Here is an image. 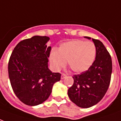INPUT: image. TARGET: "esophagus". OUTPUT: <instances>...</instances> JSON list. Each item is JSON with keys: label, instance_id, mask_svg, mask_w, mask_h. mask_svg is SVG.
I'll use <instances>...</instances> for the list:
<instances>
[{"label": "esophagus", "instance_id": "1", "mask_svg": "<svg viewBox=\"0 0 121 121\" xmlns=\"http://www.w3.org/2000/svg\"><path fill=\"white\" fill-rule=\"evenodd\" d=\"M66 77H67V75H65V73H62V74H61V79H65V78Z\"/></svg>", "mask_w": 121, "mask_h": 121}]
</instances>
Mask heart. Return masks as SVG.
<instances>
[{
	"label": "heart",
	"mask_w": 121,
	"mask_h": 121,
	"mask_svg": "<svg viewBox=\"0 0 121 121\" xmlns=\"http://www.w3.org/2000/svg\"><path fill=\"white\" fill-rule=\"evenodd\" d=\"M96 46L93 42L81 40H71L60 46L58 52L50 54V62L56 70L67 65L73 73L86 72L93 63L96 56Z\"/></svg>",
	"instance_id": "1"
}]
</instances>
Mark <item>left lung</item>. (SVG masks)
<instances>
[{
  "mask_svg": "<svg viewBox=\"0 0 121 121\" xmlns=\"http://www.w3.org/2000/svg\"><path fill=\"white\" fill-rule=\"evenodd\" d=\"M91 39V37H84ZM96 46V58L90 68L80 74L73 75V84L68 90L69 98L81 108L97 104L109 87L112 71L111 56L103 43L92 39Z\"/></svg>",
  "mask_w": 121,
  "mask_h": 121,
  "instance_id": "left-lung-1",
  "label": "left lung"
}]
</instances>
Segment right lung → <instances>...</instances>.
<instances>
[{"instance_id": "1", "label": "right lung", "mask_w": 121, "mask_h": 121, "mask_svg": "<svg viewBox=\"0 0 121 121\" xmlns=\"http://www.w3.org/2000/svg\"><path fill=\"white\" fill-rule=\"evenodd\" d=\"M49 37L34 36L20 41L9 58L8 73L14 93L23 104L35 106L48 99L61 73L48 68Z\"/></svg>"}]
</instances>
